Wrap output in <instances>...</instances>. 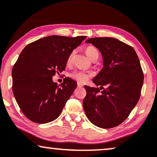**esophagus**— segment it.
I'll list each match as a JSON object with an SVG mask.
<instances>
[{
    "label": "esophagus",
    "mask_w": 157,
    "mask_h": 157,
    "mask_svg": "<svg viewBox=\"0 0 157 157\" xmlns=\"http://www.w3.org/2000/svg\"><path fill=\"white\" fill-rule=\"evenodd\" d=\"M78 88H81V87H83V84H81V83H78Z\"/></svg>",
    "instance_id": "obj_1"
}]
</instances>
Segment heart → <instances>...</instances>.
I'll return each instance as SVG.
<instances>
[{
	"instance_id": "1",
	"label": "heart",
	"mask_w": 157,
	"mask_h": 157,
	"mask_svg": "<svg viewBox=\"0 0 157 157\" xmlns=\"http://www.w3.org/2000/svg\"><path fill=\"white\" fill-rule=\"evenodd\" d=\"M86 55L91 59H93L96 55H98V51L93 46L87 47L86 49ZM74 52L71 53V54L69 55V56L68 57L67 59L68 63H71V62L72 61L73 58H74ZM71 78H74V80L78 81V83H86L87 81L91 78V77L92 76V74L90 72L83 71H76L73 72L72 74H71Z\"/></svg>"
}]
</instances>
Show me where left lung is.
Listing matches in <instances>:
<instances>
[{"label": "left lung", "instance_id": "obj_1", "mask_svg": "<svg viewBox=\"0 0 157 157\" xmlns=\"http://www.w3.org/2000/svg\"><path fill=\"white\" fill-rule=\"evenodd\" d=\"M96 46L104 67L93 82L106 89L85 86L83 106L90 121L98 127L110 128L125 121L141 95L144 74L136 51L114 38H92L86 40Z\"/></svg>", "mask_w": 157, "mask_h": 157}]
</instances>
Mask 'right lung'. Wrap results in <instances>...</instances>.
I'll list each match as a JSON object with an SVG mask.
<instances>
[{
    "label": "right lung",
    "instance_id": "1",
    "mask_svg": "<svg viewBox=\"0 0 157 157\" xmlns=\"http://www.w3.org/2000/svg\"><path fill=\"white\" fill-rule=\"evenodd\" d=\"M86 38L47 36L21 51L12 70V89L21 110L31 121L46 124L61 114L77 83L66 77L58 86L52 78L65 70L68 57Z\"/></svg>",
    "mask_w": 157,
    "mask_h": 157
}]
</instances>
